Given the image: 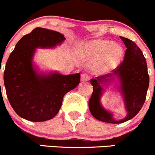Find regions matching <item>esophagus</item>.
Returning <instances> with one entry per match:
<instances>
[{
  "mask_svg": "<svg viewBox=\"0 0 155 155\" xmlns=\"http://www.w3.org/2000/svg\"><path fill=\"white\" fill-rule=\"evenodd\" d=\"M81 79L82 81H88L90 80V76L87 74H82L81 76Z\"/></svg>",
  "mask_w": 155,
  "mask_h": 155,
  "instance_id": "esophagus-1",
  "label": "esophagus"
}]
</instances>
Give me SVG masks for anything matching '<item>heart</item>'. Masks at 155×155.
<instances>
[{"label": "heart", "instance_id": "heart-1", "mask_svg": "<svg viewBox=\"0 0 155 155\" xmlns=\"http://www.w3.org/2000/svg\"><path fill=\"white\" fill-rule=\"evenodd\" d=\"M86 57L97 59L96 68L101 72L108 71L115 68L123 56L124 50L117 43L107 40H93L86 43L81 50Z\"/></svg>", "mask_w": 155, "mask_h": 155}]
</instances>
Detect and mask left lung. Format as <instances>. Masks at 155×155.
<instances>
[{
    "label": "left lung",
    "instance_id": "1",
    "mask_svg": "<svg viewBox=\"0 0 155 155\" xmlns=\"http://www.w3.org/2000/svg\"><path fill=\"white\" fill-rule=\"evenodd\" d=\"M120 39L127 47L123 62L109 74L90 80L93 88L89 101L90 113L97 120L110 124H121L134 117L145 102L149 85L146 60L142 50L131 40L124 37H120ZM115 77L120 83L119 90L124 96L128 112L126 117L121 120H115L100 102L104 91L102 86Z\"/></svg>",
    "mask_w": 155,
    "mask_h": 155
}]
</instances>
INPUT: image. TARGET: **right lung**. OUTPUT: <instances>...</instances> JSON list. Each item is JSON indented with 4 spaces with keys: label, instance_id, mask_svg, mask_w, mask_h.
<instances>
[{
    "label": "right lung",
    "instance_id": "add662e5",
    "mask_svg": "<svg viewBox=\"0 0 155 155\" xmlns=\"http://www.w3.org/2000/svg\"><path fill=\"white\" fill-rule=\"evenodd\" d=\"M65 40L59 32L36 28L22 37L10 53L4 82L9 102L19 117L34 122L50 120L59 112L64 96L80 83V73L44 74L33 65L36 48H53Z\"/></svg>",
    "mask_w": 155,
    "mask_h": 155
}]
</instances>
